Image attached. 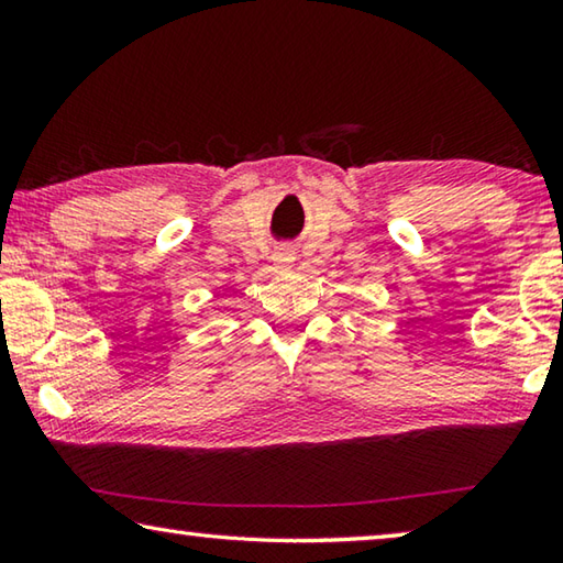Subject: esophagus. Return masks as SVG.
I'll return each instance as SVG.
<instances>
[{"instance_id":"34e87169","label":"esophagus","mask_w":563,"mask_h":563,"mask_svg":"<svg viewBox=\"0 0 563 563\" xmlns=\"http://www.w3.org/2000/svg\"><path fill=\"white\" fill-rule=\"evenodd\" d=\"M295 261H298V253H295L292 245H280L273 251V263L278 265V268H290Z\"/></svg>"}]
</instances>
